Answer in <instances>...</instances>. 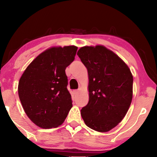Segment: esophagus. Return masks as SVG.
Wrapping results in <instances>:
<instances>
[{
	"label": "esophagus",
	"mask_w": 157,
	"mask_h": 157,
	"mask_svg": "<svg viewBox=\"0 0 157 157\" xmlns=\"http://www.w3.org/2000/svg\"><path fill=\"white\" fill-rule=\"evenodd\" d=\"M74 93H75V94H78L79 93V90H75Z\"/></svg>",
	"instance_id": "esophagus-1"
}]
</instances>
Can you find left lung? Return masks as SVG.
<instances>
[{
	"label": "left lung",
	"mask_w": 157,
	"mask_h": 157,
	"mask_svg": "<svg viewBox=\"0 0 157 157\" xmlns=\"http://www.w3.org/2000/svg\"><path fill=\"white\" fill-rule=\"evenodd\" d=\"M87 68L89 101L81 115L89 128L107 132L122 121L133 98V75L118 55L103 45L84 46L78 52Z\"/></svg>",
	"instance_id": "8db88e82"
}]
</instances>
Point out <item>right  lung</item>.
Wrapping results in <instances>:
<instances>
[{"mask_svg":"<svg viewBox=\"0 0 157 157\" xmlns=\"http://www.w3.org/2000/svg\"><path fill=\"white\" fill-rule=\"evenodd\" d=\"M77 50L74 45L48 49L33 60L20 79L21 105L39 127H58L72 107L65 69L74 60Z\"/></svg>","mask_w":157,"mask_h":157,"instance_id":"obj_1","label":"right lung"}]
</instances>
